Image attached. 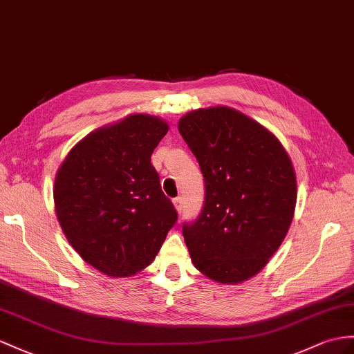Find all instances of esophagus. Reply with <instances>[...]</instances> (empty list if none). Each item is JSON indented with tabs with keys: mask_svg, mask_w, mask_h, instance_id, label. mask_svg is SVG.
I'll list each match as a JSON object with an SVG mask.
<instances>
[{
	"mask_svg": "<svg viewBox=\"0 0 354 354\" xmlns=\"http://www.w3.org/2000/svg\"><path fill=\"white\" fill-rule=\"evenodd\" d=\"M172 203H174L177 212L182 213V210H183V198L182 196H177V198H174V201H172Z\"/></svg>",
	"mask_w": 354,
	"mask_h": 354,
	"instance_id": "esophagus-1",
	"label": "esophagus"
}]
</instances>
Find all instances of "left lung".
Listing matches in <instances>:
<instances>
[{
    "label": "left lung",
    "mask_w": 354,
    "mask_h": 354,
    "mask_svg": "<svg viewBox=\"0 0 354 354\" xmlns=\"http://www.w3.org/2000/svg\"><path fill=\"white\" fill-rule=\"evenodd\" d=\"M178 132L205 186L200 214L183 223L192 263L213 281H246L291 225L297 185L288 154L267 129L227 106L189 112Z\"/></svg>",
    "instance_id": "left-lung-1"
}]
</instances>
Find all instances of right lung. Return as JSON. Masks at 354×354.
<instances>
[{
	"label": "right lung",
	"instance_id": "1",
	"mask_svg": "<svg viewBox=\"0 0 354 354\" xmlns=\"http://www.w3.org/2000/svg\"><path fill=\"white\" fill-rule=\"evenodd\" d=\"M167 132L158 117L129 115L85 136L58 169L59 225L84 261L108 277L151 264L178 219L151 163Z\"/></svg>",
	"mask_w": 354,
	"mask_h": 354
}]
</instances>
